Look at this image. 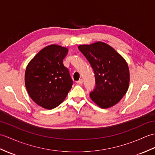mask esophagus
<instances>
[{
  "mask_svg": "<svg viewBox=\"0 0 155 155\" xmlns=\"http://www.w3.org/2000/svg\"><path fill=\"white\" fill-rule=\"evenodd\" d=\"M82 82H83V81H82V79H80V80L78 81L77 82V84H82Z\"/></svg>",
  "mask_w": 155,
  "mask_h": 155,
  "instance_id": "obj_1",
  "label": "esophagus"
}]
</instances>
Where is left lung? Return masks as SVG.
<instances>
[{
	"mask_svg": "<svg viewBox=\"0 0 155 155\" xmlns=\"http://www.w3.org/2000/svg\"><path fill=\"white\" fill-rule=\"evenodd\" d=\"M78 48L91 64L95 76V88L91 98L102 108L113 106L126 94L129 71L126 61L105 43L81 45Z\"/></svg>",
	"mask_w": 155,
	"mask_h": 155,
	"instance_id": "left-lung-1",
	"label": "left lung"
}]
</instances>
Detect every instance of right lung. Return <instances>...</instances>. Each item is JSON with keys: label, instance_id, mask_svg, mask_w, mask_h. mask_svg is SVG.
Segmentation results:
<instances>
[{"label": "right lung", "instance_id": "right-lung-1", "mask_svg": "<svg viewBox=\"0 0 155 155\" xmlns=\"http://www.w3.org/2000/svg\"><path fill=\"white\" fill-rule=\"evenodd\" d=\"M67 53V48L51 45L41 49L28 64L25 84L31 98L39 106L55 108L72 88L73 81L63 64Z\"/></svg>", "mask_w": 155, "mask_h": 155}]
</instances>
